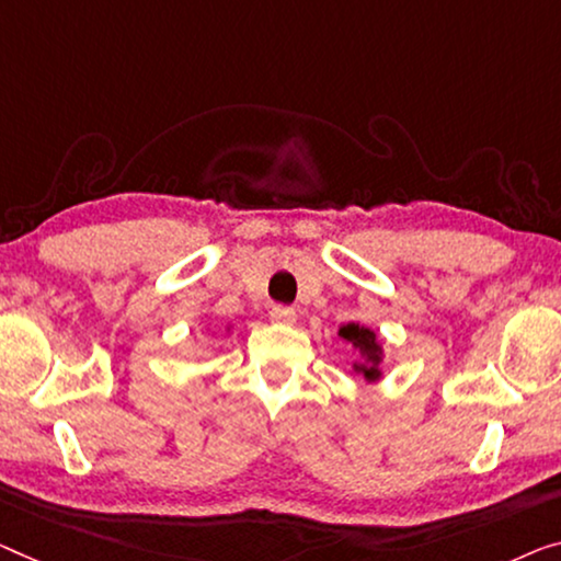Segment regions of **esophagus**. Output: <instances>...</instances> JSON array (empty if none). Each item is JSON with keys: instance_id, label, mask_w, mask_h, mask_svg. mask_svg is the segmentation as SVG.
Segmentation results:
<instances>
[{"instance_id": "esophagus-1", "label": "esophagus", "mask_w": 561, "mask_h": 561, "mask_svg": "<svg viewBox=\"0 0 561 561\" xmlns=\"http://www.w3.org/2000/svg\"><path fill=\"white\" fill-rule=\"evenodd\" d=\"M270 317L274 322H282V324H291L297 320V309L289 307V305H274L270 309Z\"/></svg>"}]
</instances>
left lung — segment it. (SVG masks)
<instances>
[{
	"mask_svg": "<svg viewBox=\"0 0 561 561\" xmlns=\"http://www.w3.org/2000/svg\"><path fill=\"white\" fill-rule=\"evenodd\" d=\"M340 334L347 342H353L355 347H360L363 353H365V365H360V370L365 373V378L367 380L380 378V370H378V365H380V345H378V340H375V334L370 330L360 328V324H355V322L345 324V328L340 330Z\"/></svg>",
	"mask_w": 561,
	"mask_h": 561,
	"instance_id": "left-lung-1",
	"label": "left lung"
}]
</instances>
